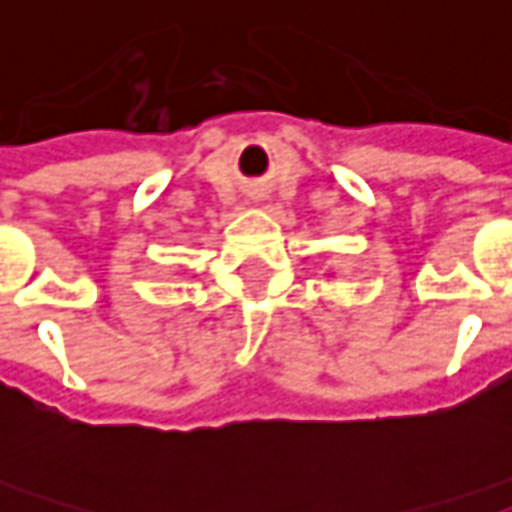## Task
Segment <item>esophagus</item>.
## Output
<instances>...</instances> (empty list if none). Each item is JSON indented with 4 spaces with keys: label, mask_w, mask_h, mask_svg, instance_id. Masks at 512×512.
Returning a JSON list of instances; mask_svg holds the SVG:
<instances>
[{
    "label": "esophagus",
    "mask_w": 512,
    "mask_h": 512,
    "mask_svg": "<svg viewBox=\"0 0 512 512\" xmlns=\"http://www.w3.org/2000/svg\"><path fill=\"white\" fill-rule=\"evenodd\" d=\"M260 197H263V191L252 189V200H260Z\"/></svg>",
    "instance_id": "34e87169"
}]
</instances>
